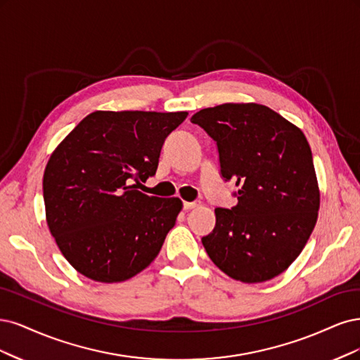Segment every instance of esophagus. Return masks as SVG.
<instances>
[{"label":"esophagus","instance_id":"34e87169","mask_svg":"<svg viewBox=\"0 0 360 360\" xmlns=\"http://www.w3.org/2000/svg\"><path fill=\"white\" fill-rule=\"evenodd\" d=\"M197 205H199L197 202H184V210H193Z\"/></svg>","mask_w":360,"mask_h":360}]
</instances>
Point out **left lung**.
Listing matches in <instances>:
<instances>
[{"label": "left lung", "mask_w": 360, "mask_h": 360, "mask_svg": "<svg viewBox=\"0 0 360 360\" xmlns=\"http://www.w3.org/2000/svg\"><path fill=\"white\" fill-rule=\"evenodd\" d=\"M217 143L219 175L233 181L236 206L215 207L202 243L211 260L242 283L284 272L317 221L320 194L311 148L296 125L262 104L227 103L191 117Z\"/></svg>", "instance_id": "8db88e82"}]
</instances>
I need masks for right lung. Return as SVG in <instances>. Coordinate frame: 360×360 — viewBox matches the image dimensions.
I'll list each match as a JSON object with an SVG mask.
<instances>
[{"instance_id": "right-lung-1", "label": "right lung", "mask_w": 360, "mask_h": 360, "mask_svg": "<svg viewBox=\"0 0 360 360\" xmlns=\"http://www.w3.org/2000/svg\"><path fill=\"white\" fill-rule=\"evenodd\" d=\"M187 112H92L55 149L43 199L52 236L73 268L120 283L153 262L175 226L178 197L148 195L166 137Z\"/></svg>"}]
</instances>
